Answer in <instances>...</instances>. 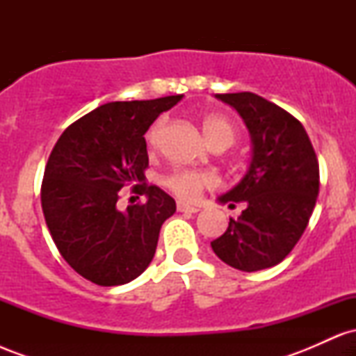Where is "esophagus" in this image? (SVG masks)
I'll return each instance as SVG.
<instances>
[{
    "label": "esophagus",
    "mask_w": 356,
    "mask_h": 356,
    "mask_svg": "<svg viewBox=\"0 0 356 356\" xmlns=\"http://www.w3.org/2000/svg\"><path fill=\"white\" fill-rule=\"evenodd\" d=\"M177 211L179 212H189V214H195V212H199L201 209H199V207L189 206V204H186V202H177Z\"/></svg>",
    "instance_id": "esophagus-1"
}]
</instances>
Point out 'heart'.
Returning a JSON list of instances; mask_svg holds the SVG:
<instances>
[{
	"instance_id": "1",
	"label": "heart",
	"mask_w": 356,
	"mask_h": 356,
	"mask_svg": "<svg viewBox=\"0 0 356 356\" xmlns=\"http://www.w3.org/2000/svg\"><path fill=\"white\" fill-rule=\"evenodd\" d=\"M162 130V120L152 125V129L147 134V142L150 145H155L159 140ZM202 132L206 136L207 142L214 147V149H227L234 144L236 140V129L227 118L216 115L204 117L202 120ZM164 186L170 192H174L177 197L184 201H194L201 195L204 189H211V187L218 186V177L209 170H194V169H177L172 174H169L164 179Z\"/></svg>"
}]
</instances>
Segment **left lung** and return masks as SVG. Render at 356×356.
Returning <instances> with one entry per match:
<instances>
[{
	"label": "left lung",
	"mask_w": 356,
	"mask_h": 356,
	"mask_svg": "<svg viewBox=\"0 0 356 356\" xmlns=\"http://www.w3.org/2000/svg\"><path fill=\"white\" fill-rule=\"evenodd\" d=\"M216 97L244 120L252 157L238 186L219 197L246 209L211 246L229 266L261 271L281 263L308 226L320 191L318 159L301 122L276 104L251 92Z\"/></svg>",
	"instance_id": "8db88e82"
}]
</instances>
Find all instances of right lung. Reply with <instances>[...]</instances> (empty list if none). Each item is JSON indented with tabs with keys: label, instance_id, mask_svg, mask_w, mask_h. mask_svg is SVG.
Instances as JSON below:
<instances>
[{
	"label": "right lung",
	"instance_id": "add662e5",
	"mask_svg": "<svg viewBox=\"0 0 356 356\" xmlns=\"http://www.w3.org/2000/svg\"><path fill=\"white\" fill-rule=\"evenodd\" d=\"M182 95L110 102L79 118L53 147L42 184V207L60 254L85 280L118 286L140 276L157 248L159 232L175 212L161 187L147 186L145 132ZM125 185L144 204L118 209Z\"/></svg>",
	"mask_w": 356,
	"mask_h": 356
}]
</instances>
